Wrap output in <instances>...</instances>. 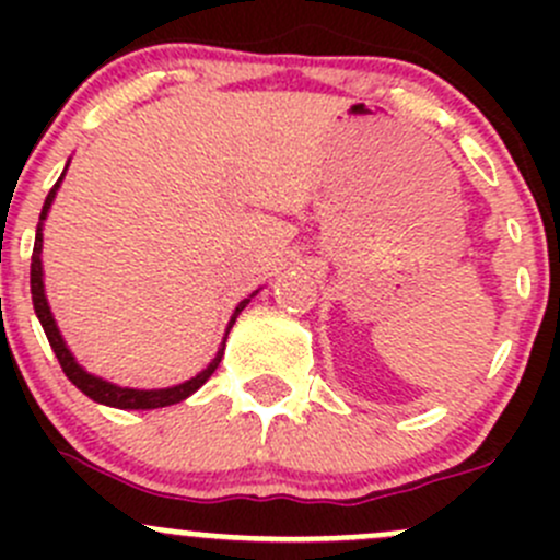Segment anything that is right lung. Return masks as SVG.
<instances>
[{
    "label": "right lung",
    "mask_w": 560,
    "mask_h": 560,
    "mask_svg": "<svg viewBox=\"0 0 560 560\" xmlns=\"http://www.w3.org/2000/svg\"><path fill=\"white\" fill-rule=\"evenodd\" d=\"M67 167H70V162L65 165V173ZM65 173L59 175V180L54 184V189L48 191V197H45L43 202V211H39V224H37V233H35V252H32V303H35V314L39 319V325H43L45 336H48V343L50 349H54V354L59 358L61 363V371L67 374V380L72 382L78 389H81L83 395H89L92 400H97V404H105V406H113V409H162V406H173V404H180V400L189 398L191 393H197L202 385H206L208 380H211L213 371L219 369V363H222V354H224V341H228L230 330H233L235 319H238V314L244 312L248 306V301H252L257 292H252V295L244 298V301L235 306L233 316H230L228 322V330H224V338H222V347H219L217 358L211 360V363L206 365V369L200 371V374H195L191 380L180 382V385H173V387H160V389H138V387H121V385H113V382L103 380V376H94L89 374L86 369H83L81 363L75 360V354L70 352V347H67V341L61 338V330L59 325H56L54 314H50V306H48V298H45V281H43V222L48 219V211L50 206H54V197L56 191H59L61 180H65Z\"/></svg>",
    "instance_id": "obj_1"
}]
</instances>
